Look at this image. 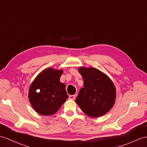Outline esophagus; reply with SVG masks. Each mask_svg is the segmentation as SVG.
I'll use <instances>...</instances> for the list:
<instances>
[{
  "instance_id": "esophagus-1",
  "label": "esophagus",
  "mask_w": 147,
  "mask_h": 147,
  "mask_svg": "<svg viewBox=\"0 0 147 147\" xmlns=\"http://www.w3.org/2000/svg\"><path fill=\"white\" fill-rule=\"evenodd\" d=\"M69 98L71 100H75L76 98V95H71L69 96Z\"/></svg>"
}]
</instances>
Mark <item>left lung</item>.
Here are the masks:
<instances>
[{"label": "left lung", "instance_id": "left-lung-1", "mask_svg": "<svg viewBox=\"0 0 147 147\" xmlns=\"http://www.w3.org/2000/svg\"><path fill=\"white\" fill-rule=\"evenodd\" d=\"M78 71L83 77L84 87L76 98L77 105L89 117L105 115L115 102L116 89L113 82L95 68L82 67Z\"/></svg>", "mask_w": 147, "mask_h": 147}]
</instances>
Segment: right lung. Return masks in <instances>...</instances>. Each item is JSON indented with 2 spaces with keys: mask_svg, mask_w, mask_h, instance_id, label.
<instances>
[{
  "mask_svg": "<svg viewBox=\"0 0 147 147\" xmlns=\"http://www.w3.org/2000/svg\"><path fill=\"white\" fill-rule=\"evenodd\" d=\"M62 74V70L48 68L41 71L30 85L28 98L38 113L53 115L69 98L65 84L60 82Z\"/></svg>",
  "mask_w": 147,
  "mask_h": 147,
  "instance_id": "1",
  "label": "right lung"
}]
</instances>
